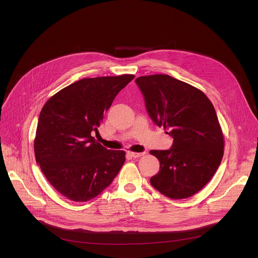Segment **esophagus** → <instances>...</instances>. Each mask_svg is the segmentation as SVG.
<instances>
[{"instance_id": "1", "label": "esophagus", "mask_w": 258, "mask_h": 258, "mask_svg": "<svg viewBox=\"0 0 258 258\" xmlns=\"http://www.w3.org/2000/svg\"><path fill=\"white\" fill-rule=\"evenodd\" d=\"M128 155L131 157H134V158H139V157H142L144 155V153H139V152H128Z\"/></svg>"}]
</instances>
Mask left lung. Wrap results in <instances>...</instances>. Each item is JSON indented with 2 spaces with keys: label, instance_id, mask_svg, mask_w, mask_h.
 Returning a JSON list of instances; mask_svg holds the SVG:
<instances>
[{
  "label": "left lung",
  "instance_id": "8db88e82",
  "mask_svg": "<svg viewBox=\"0 0 258 258\" xmlns=\"http://www.w3.org/2000/svg\"><path fill=\"white\" fill-rule=\"evenodd\" d=\"M152 120L173 138L169 150H151L160 162L151 185L170 199L202 190L222 162L225 138L214 107L199 89L167 75L136 80Z\"/></svg>",
  "mask_w": 258,
  "mask_h": 258
}]
</instances>
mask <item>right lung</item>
I'll use <instances>...</instances> for the list:
<instances>
[{
  "mask_svg": "<svg viewBox=\"0 0 258 258\" xmlns=\"http://www.w3.org/2000/svg\"><path fill=\"white\" fill-rule=\"evenodd\" d=\"M134 75L83 79L53 95L44 105L33 149L36 163L61 195L86 202L112 182L125 161L122 150H108L92 132Z\"/></svg>",
  "mask_w": 258,
  "mask_h": 258,
  "instance_id": "right-lung-1",
  "label": "right lung"
}]
</instances>
